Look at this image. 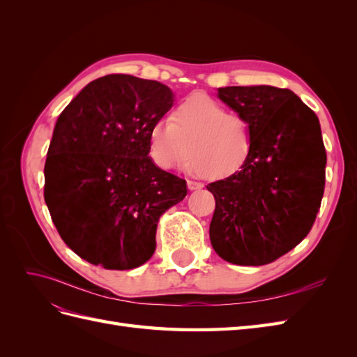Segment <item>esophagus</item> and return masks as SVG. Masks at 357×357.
I'll list each match as a JSON object with an SVG mask.
<instances>
[{"mask_svg":"<svg viewBox=\"0 0 357 357\" xmlns=\"http://www.w3.org/2000/svg\"><path fill=\"white\" fill-rule=\"evenodd\" d=\"M204 185L202 183H199V181H192V180H188V188H189V190H198V189H201Z\"/></svg>","mask_w":357,"mask_h":357,"instance_id":"34e87169","label":"esophagus"}]
</instances>
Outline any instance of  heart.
Listing matches in <instances>:
<instances>
[{
	"mask_svg": "<svg viewBox=\"0 0 357 357\" xmlns=\"http://www.w3.org/2000/svg\"><path fill=\"white\" fill-rule=\"evenodd\" d=\"M150 156L162 169L189 164L202 177L225 178L238 172L253 152L252 128L241 114L229 113L208 95L193 93L149 132Z\"/></svg>",
	"mask_w": 357,
	"mask_h": 357,
	"instance_id": "heart-1",
	"label": "heart"
}]
</instances>
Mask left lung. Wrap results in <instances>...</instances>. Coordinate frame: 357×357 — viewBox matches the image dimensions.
<instances>
[{
    "instance_id": "left-lung-1",
    "label": "left lung",
    "mask_w": 357,
    "mask_h": 357,
    "mask_svg": "<svg viewBox=\"0 0 357 357\" xmlns=\"http://www.w3.org/2000/svg\"><path fill=\"white\" fill-rule=\"evenodd\" d=\"M218 98L244 116L253 152L234 176L210 183V240L223 261H275L310 232L325 189L326 152L316 113L290 89L226 86Z\"/></svg>"
}]
</instances>
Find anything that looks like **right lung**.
<instances>
[{
    "instance_id": "obj_1",
    "label": "right lung",
    "mask_w": 357,
    "mask_h": 357,
    "mask_svg": "<svg viewBox=\"0 0 357 357\" xmlns=\"http://www.w3.org/2000/svg\"><path fill=\"white\" fill-rule=\"evenodd\" d=\"M174 102L155 80L110 74L59 114L45 165V201L71 250L105 269H132L156 248L158 220L186 180L149 156V132Z\"/></svg>"
}]
</instances>
